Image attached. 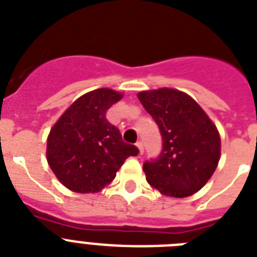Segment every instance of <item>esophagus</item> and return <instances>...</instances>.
Masks as SVG:
<instances>
[{
	"label": "esophagus",
	"instance_id": "34e87169",
	"mask_svg": "<svg viewBox=\"0 0 257 257\" xmlns=\"http://www.w3.org/2000/svg\"><path fill=\"white\" fill-rule=\"evenodd\" d=\"M137 147L139 148V154H143L144 152V148H143V143L142 142H137Z\"/></svg>",
	"mask_w": 257,
	"mask_h": 257
}]
</instances>
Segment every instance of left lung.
<instances>
[{
	"label": "left lung",
	"mask_w": 257,
	"mask_h": 257,
	"mask_svg": "<svg viewBox=\"0 0 257 257\" xmlns=\"http://www.w3.org/2000/svg\"><path fill=\"white\" fill-rule=\"evenodd\" d=\"M138 98L163 138L158 159L143 164L148 184L165 196H192L217 169L220 158L217 127L190 95L176 89L146 90Z\"/></svg>",
	"instance_id": "1"
}]
</instances>
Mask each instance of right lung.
Here are the masks:
<instances>
[{
	"mask_svg": "<svg viewBox=\"0 0 257 257\" xmlns=\"http://www.w3.org/2000/svg\"><path fill=\"white\" fill-rule=\"evenodd\" d=\"M122 93L101 88L77 98L51 128L47 162L57 180L76 193H97L113 181L116 171L139 150L124 143L106 119Z\"/></svg>",
	"mask_w": 257,
	"mask_h": 257,
	"instance_id": "add662e5",
	"label": "right lung"
}]
</instances>
